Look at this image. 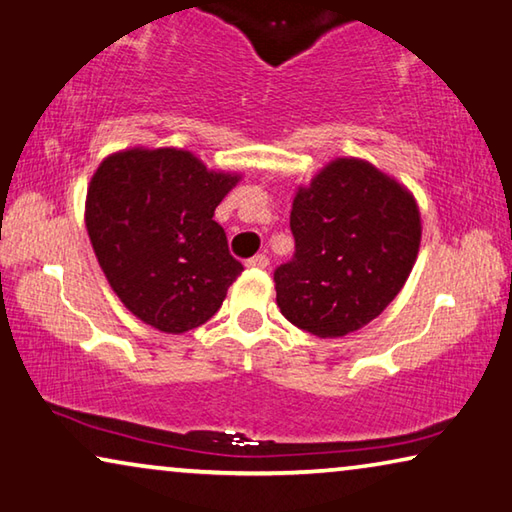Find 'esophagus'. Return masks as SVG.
I'll return each mask as SVG.
<instances>
[{
	"label": "esophagus",
	"mask_w": 512,
	"mask_h": 512,
	"mask_svg": "<svg viewBox=\"0 0 512 512\" xmlns=\"http://www.w3.org/2000/svg\"><path fill=\"white\" fill-rule=\"evenodd\" d=\"M246 266H248V269H266V266H269V257H266V255H255V257L248 259Z\"/></svg>",
	"instance_id": "1"
}]
</instances>
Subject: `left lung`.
<instances>
[{
    "instance_id": "1",
    "label": "left lung",
    "mask_w": 512,
    "mask_h": 512,
    "mask_svg": "<svg viewBox=\"0 0 512 512\" xmlns=\"http://www.w3.org/2000/svg\"><path fill=\"white\" fill-rule=\"evenodd\" d=\"M294 255L273 271L278 308L319 338L372 322L409 278L421 243L416 202L356 158L326 165L294 197Z\"/></svg>"
}]
</instances>
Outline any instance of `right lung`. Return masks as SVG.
Masks as SVG:
<instances>
[{"label":"right lung","mask_w":512,"mask_h":512,"mask_svg":"<svg viewBox=\"0 0 512 512\" xmlns=\"http://www.w3.org/2000/svg\"><path fill=\"white\" fill-rule=\"evenodd\" d=\"M239 181L181 149L105 158L87 190V232L121 303L144 324L183 333L207 322L243 271L213 211Z\"/></svg>","instance_id":"right-lung-1"}]
</instances>
